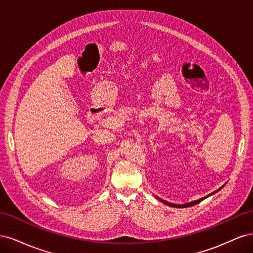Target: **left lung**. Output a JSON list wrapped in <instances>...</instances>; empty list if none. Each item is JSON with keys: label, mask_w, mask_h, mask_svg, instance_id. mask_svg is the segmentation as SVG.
I'll use <instances>...</instances> for the list:
<instances>
[{"label": "left lung", "mask_w": 253, "mask_h": 253, "mask_svg": "<svg viewBox=\"0 0 253 253\" xmlns=\"http://www.w3.org/2000/svg\"><path fill=\"white\" fill-rule=\"evenodd\" d=\"M221 188L223 187H220L218 190H220ZM218 190H216L215 192H217ZM215 192H213V193H211V194H209V195H212V194H214ZM209 195H207L206 197H203V198H201V200H198V201H195V202H191V203H188V204H183V205H175V204H171V203H168V202H166V201H164V200H162V198H159V197H157L158 200L160 201V202H163L164 204H166V205H168V206H170V207H174V208H187V207H192V206H194V205H196V204H198V203H201L202 201H204L205 198H207L208 197Z\"/></svg>", "instance_id": "obj_1"}]
</instances>
